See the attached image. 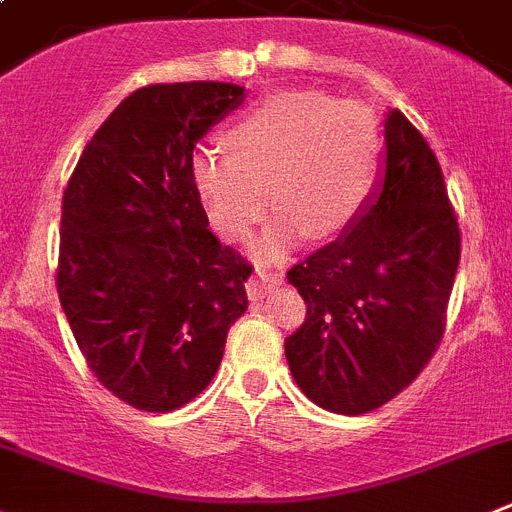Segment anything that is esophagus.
I'll return each instance as SVG.
<instances>
[{
	"label": "esophagus",
	"mask_w": 512,
	"mask_h": 512,
	"mask_svg": "<svg viewBox=\"0 0 512 512\" xmlns=\"http://www.w3.org/2000/svg\"><path fill=\"white\" fill-rule=\"evenodd\" d=\"M281 284V274H276V271H259L256 276H251V279L246 281V292H248V299H264V294H269L271 289H276Z\"/></svg>",
	"instance_id": "1"
}]
</instances>
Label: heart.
<instances>
[{
	"mask_svg": "<svg viewBox=\"0 0 512 512\" xmlns=\"http://www.w3.org/2000/svg\"><path fill=\"white\" fill-rule=\"evenodd\" d=\"M225 144L231 154L203 149L192 157L195 195L231 241H248L274 200L281 210L256 253L279 261L309 233L337 236L363 215L383 134L365 103L294 91L246 111Z\"/></svg>",
	"mask_w": 512,
	"mask_h": 512,
	"instance_id": "obj_1",
	"label": "heart"
}]
</instances>
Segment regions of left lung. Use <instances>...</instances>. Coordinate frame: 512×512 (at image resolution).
Segmentation results:
<instances>
[{
	"mask_svg": "<svg viewBox=\"0 0 512 512\" xmlns=\"http://www.w3.org/2000/svg\"><path fill=\"white\" fill-rule=\"evenodd\" d=\"M459 266V225L429 142L398 109L368 208L292 266L307 320L284 342L304 396L358 416L414 383L437 350Z\"/></svg>",
	"mask_w": 512,
	"mask_h": 512,
	"instance_id": "1",
	"label": "left lung"
}]
</instances>
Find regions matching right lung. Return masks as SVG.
Returning <instances> with one entry per match:
<instances>
[{
	"mask_svg": "<svg viewBox=\"0 0 512 512\" xmlns=\"http://www.w3.org/2000/svg\"><path fill=\"white\" fill-rule=\"evenodd\" d=\"M246 98L215 81L139 88L103 121L63 192L58 297L88 368L149 414L203 393L246 312L251 264L210 233L192 149Z\"/></svg>",
	"mask_w": 512,
	"mask_h": 512,
	"instance_id": "1",
	"label": "right lung"
}]
</instances>
